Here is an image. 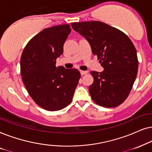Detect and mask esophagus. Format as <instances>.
<instances>
[{
    "instance_id": "1",
    "label": "esophagus",
    "mask_w": 152,
    "mask_h": 152,
    "mask_svg": "<svg viewBox=\"0 0 152 152\" xmlns=\"http://www.w3.org/2000/svg\"><path fill=\"white\" fill-rule=\"evenodd\" d=\"M80 74H81V75H85V74H88V72H87V71H82V70H80Z\"/></svg>"
}]
</instances>
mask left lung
<instances>
[{
  "label": "left lung",
  "mask_w": 152,
  "mask_h": 152,
  "mask_svg": "<svg viewBox=\"0 0 152 152\" xmlns=\"http://www.w3.org/2000/svg\"><path fill=\"white\" fill-rule=\"evenodd\" d=\"M71 26L88 40L104 68L102 72H90L94 78L89 87L92 100L106 108L118 106L129 96L137 74L138 60L132 42L121 30L101 21Z\"/></svg>",
  "instance_id": "left-lung-1"
}]
</instances>
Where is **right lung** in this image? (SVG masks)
<instances>
[{
	"label": "right lung",
	"instance_id": "1",
	"mask_svg": "<svg viewBox=\"0 0 152 152\" xmlns=\"http://www.w3.org/2000/svg\"><path fill=\"white\" fill-rule=\"evenodd\" d=\"M71 30L69 24L45 28L28 42L21 54L24 86L34 102L46 110H59L70 104L80 78L76 69L56 66Z\"/></svg>",
	"mask_w": 152,
	"mask_h": 152
}]
</instances>
